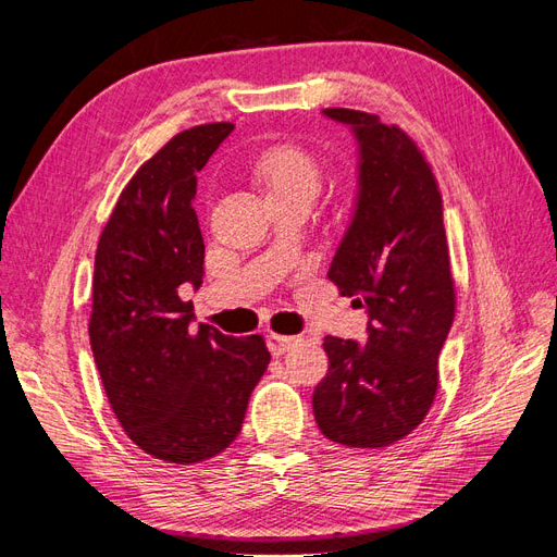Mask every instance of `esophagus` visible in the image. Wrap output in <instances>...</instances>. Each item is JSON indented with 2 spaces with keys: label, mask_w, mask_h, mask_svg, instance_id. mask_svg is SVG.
Masks as SVG:
<instances>
[{
  "label": "esophagus",
  "mask_w": 557,
  "mask_h": 557,
  "mask_svg": "<svg viewBox=\"0 0 557 557\" xmlns=\"http://www.w3.org/2000/svg\"><path fill=\"white\" fill-rule=\"evenodd\" d=\"M293 344H295V336H283V334H276V332L267 334V348L272 350L274 358L283 356L285 350H290Z\"/></svg>",
  "instance_id": "obj_1"
}]
</instances>
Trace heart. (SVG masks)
<instances>
[{"label": "heart", "mask_w": 557, "mask_h": 557, "mask_svg": "<svg viewBox=\"0 0 557 557\" xmlns=\"http://www.w3.org/2000/svg\"><path fill=\"white\" fill-rule=\"evenodd\" d=\"M252 178L267 199H309L323 188V170L313 156L290 144L262 150L252 162Z\"/></svg>", "instance_id": "b5f03b06"}]
</instances>
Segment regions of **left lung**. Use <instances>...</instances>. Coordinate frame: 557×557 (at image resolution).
<instances>
[{"mask_svg": "<svg viewBox=\"0 0 557 557\" xmlns=\"http://www.w3.org/2000/svg\"><path fill=\"white\" fill-rule=\"evenodd\" d=\"M360 146L358 205L327 278L364 307L367 344L325 336L315 423L330 442L383 448L428 416L440 352L455 318L442 193L416 141L379 115L325 109Z\"/></svg>", "mask_w": 557, "mask_h": 557, "instance_id": "8db88e82", "label": "left lung"}]
</instances>
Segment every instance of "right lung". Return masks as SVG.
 Masks as SVG:
<instances>
[{"label":"right lung","instance_id":"1","mask_svg":"<svg viewBox=\"0 0 557 557\" xmlns=\"http://www.w3.org/2000/svg\"><path fill=\"white\" fill-rule=\"evenodd\" d=\"M232 129L197 125L166 141L129 178L97 244V372L129 440L164 462H205L237 440L272 360L260 334L195 330L193 301L181 299L185 283L199 288L205 276L197 172Z\"/></svg>","mask_w":557,"mask_h":557}]
</instances>
